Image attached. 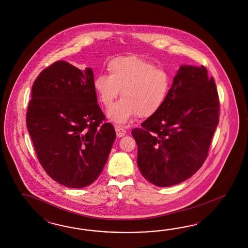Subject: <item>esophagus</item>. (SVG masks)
<instances>
[{"mask_svg": "<svg viewBox=\"0 0 248 248\" xmlns=\"http://www.w3.org/2000/svg\"><path fill=\"white\" fill-rule=\"evenodd\" d=\"M115 131H116L117 137H123V136H124L125 134H126V131L124 129L121 128L120 126H118V125L115 126Z\"/></svg>", "mask_w": 248, "mask_h": 248, "instance_id": "1", "label": "esophagus"}]
</instances>
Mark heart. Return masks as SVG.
Listing matches in <instances>:
<instances>
[{
  "label": "heart",
  "mask_w": 248,
  "mask_h": 248,
  "mask_svg": "<svg viewBox=\"0 0 248 248\" xmlns=\"http://www.w3.org/2000/svg\"><path fill=\"white\" fill-rule=\"evenodd\" d=\"M109 75H98L93 87L103 105L108 107L118 97L119 102L108 111L110 120L125 124L137 114L148 117L157 113L165 104L171 88V76L156 68L150 61L135 55L118 56L107 64Z\"/></svg>",
  "instance_id": "obj_1"
}]
</instances>
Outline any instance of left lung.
<instances>
[{
    "label": "left lung",
    "mask_w": 248,
    "mask_h": 248,
    "mask_svg": "<svg viewBox=\"0 0 248 248\" xmlns=\"http://www.w3.org/2000/svg\"><path fill=\"white\" fill-rule=\"evenodd\" d=\"M218 122L214 78L203 65H181L164 105L132 131L142 175L160 187L190 178L207 157Z\"/></svg>",
    "instance_id": "1"
}]
</instances>
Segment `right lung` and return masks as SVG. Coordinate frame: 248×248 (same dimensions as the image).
Wrapping results in <instances>:
<instances>
[{"label":"right lung","mask_w":248,"mask_h":248,"mask_svg":"<svg viewBox=\"0 0 248 248\" xmlns=\"http://www.w3.org/2000/svg\"><path fill=\"white\" fill-rule=\"evenodd\" d=\"M93 79L92 68L57 61L32 84L27 129L45 172L66 187L97 179L116 137L113 124L104 122Z\"/></svg>","instance_id":"add662e5"}]
</instances>
